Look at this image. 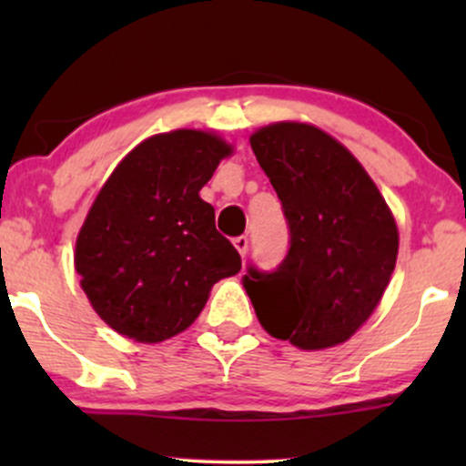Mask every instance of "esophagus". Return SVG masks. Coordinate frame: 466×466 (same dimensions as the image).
<instances>
[{"mask_svg":"<svg viewBox=\"0 0 466 466\" xmlns=\"http://www.w3.org/2000/svg\"><path fill=\"white\" fill-rule=\"evenodd\" d=\"M232 243H234V248L238 249V254L245 258V254H248V248H249V238L248 237H237L232 240Z\"/></svg>","mask_w":466,"mask_h":466,"instance_id":"esophagus-1","label":"esophagus"}]
</instances>
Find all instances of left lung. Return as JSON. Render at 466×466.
Here are the masks:
<instances>
[{
	"label": "left lung",
	"mask_w": 466,
	"mask_h": 466,
	"mask_svg": "<svg viewBox=\"0 0 466 466\" xmlns=\"http://www.w3.org/2000/svg\"><path fill=\"white\" fill-rule=\"evenodd\" d=\"M249 144L289 226L278 269L243 276L258 322L302 350L341 344L370 318L397 265L392 212L355 155L318 127L276 122Z\"/></svg>",
	"instance_id": "left-lung-1"
}]
</instances>
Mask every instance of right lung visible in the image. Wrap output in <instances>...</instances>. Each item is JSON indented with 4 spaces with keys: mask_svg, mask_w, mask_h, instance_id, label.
<instances>
[{
    "mask_svg": "<svg viewBox=\"0 0 466 466\" xmlns=\"http://www.w3.org/2000/svg\"><path fill=\"white\" fill-rule=\"evenodd\" d=\"M232 147L215 133L148 137L116 166L76 238L74 265L94 311L116 333L157 344L199 318L240 256L199 197Z\"/></svg>",
    "mask_w": 466,
    "mask_h": 466,
    "instance_id": "right-lung-1",
    "label": "right lung"
}]
</instances>
